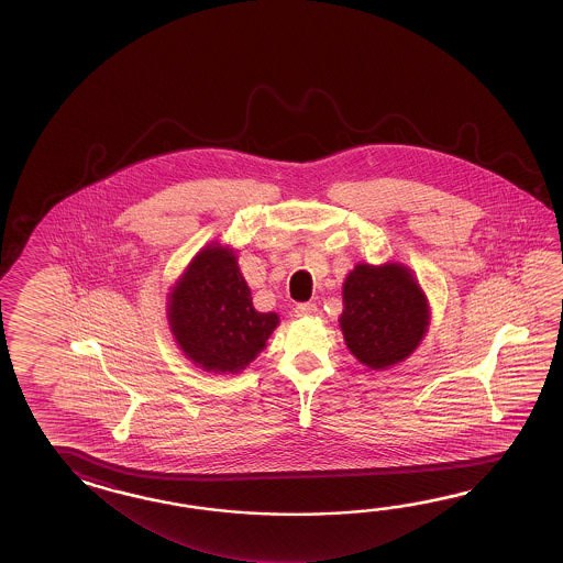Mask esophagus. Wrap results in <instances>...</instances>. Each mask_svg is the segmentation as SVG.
<instances>
[{
    "label": "esophagus",
    "mask_w": 563,
    "mask_h": 563,
    "mask_svg": "<svg viewBox=\"0 0 563 563\" xmlns=\"http://www.w3.org/2000/svg\"><path fill=\"white\" fill-rule=\"evenodd\" d=\"M294 311H296V316H298V318H311V316H316L318 308L308 301V303H298Z\"/></svg>",
    "instance_id": "esophagus-1"
}]
</instances>
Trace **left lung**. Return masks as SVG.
<instances>
[{
    "label": "left lung",
    "instance_id": "obj_1",
    "mask_svg": "<svg viewBox=\"0 0 563 563\" xmlns=\"http://www.w3.org/2000/svg\"><path fill=\"white\" fill-rule=\"evenodd\" d=\"M340 328L346 346L372 371L408 358L427 334L431 311L417 277L400 264H358L347 274Z\"/></svg>",
    "mask_w": 563,
    "mask_h": 563
}]
</instances>
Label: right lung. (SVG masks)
<instances>
[{
  "mask_svg": "<svg viewBox=\"0 0 563 563\" xmlns=\"http://www.w3.org/2000/svg\"><path fill=\"white\" fill-rule=\"evenodd\" d=\"M168 325L192 364L216 374H238L276 330V311L253 308L233 250L211 243L195 255L168 294Z\"/></svg>",
  "mask_w": 563,
  "mask_h": 563,
  "instance_id": "add662e5",
  "label": "right lung"
}]
</instances>
